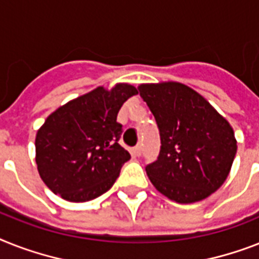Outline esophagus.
I'll return each instance as SVG.
<instances>
[{
    "mask_svg": "<svg viewBox=\"0 0 259 259\" xmlns=\"http://www.w3.org/2000/svg\"><path fill=\"white\" fill-rule=\"evenodd\" d=\"M133 153L136 157H141V153H142V146H141V145H137L136 148L133 149Z\"/></svg>",
    "mask_w": 259,
    "mask_h": 259,
    "instance_id": "obj_1",
    "label": "esophagus"
}]
</instances>
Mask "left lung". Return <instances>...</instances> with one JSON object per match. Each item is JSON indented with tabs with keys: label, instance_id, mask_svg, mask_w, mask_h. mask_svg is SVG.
<instances>
[{
	"label": "left lung",
	"instance_id": "obj_1",
	"mask_svg": "<svg viewBox=\"0 0 259 259\" xmlns=\"http://www.w3.org/2000/svg\"><path fill=\"white\" fill-rule=\"evenodd\" d=\"M158 126L161 150L146 166L155 189L178 203L205 199L232 169L237 141L230 123L201 94L178 82L138 86Z\"/></svg>",
	"mask_w": 259,
	"mask_h": 259
}]
</instances>
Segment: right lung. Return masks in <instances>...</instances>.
<instances>
[{
  "mask_svg": "<svg viewBox=\"0 0 259 259\" xmlns=\"http://www.w3.org/2000/svg\"><path fill=\"white\" fill-rule=\"evenodd\" d=\"M134 86H102L70 101L46 118L35 137V162L54 194L85 202L104 194L118 178L130 154L118 144L122 125L117 114Z\"/></svg>",
  "mask_w": 259,
  "mask_h": 259,
  "instance_id": "1",
  "label": "right lung"
}]
</instances>
